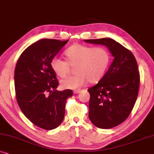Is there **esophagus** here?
<instances>
[{"mask_svg":"<svg viewBox=\"0 0 154 154\" xmlns=\"http://www.w3.org/2000/svg\"><path fill=\"white\" fill-rule=\"evenodd\" d=\"M81 92V90H74V91H73V93H74V94H79Z\"/></svg>","mask_w":154,"mask_h":154,"instance_id":"esophagus-1","label":"esophagus"}]
</instances>
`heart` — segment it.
Returning a JSON list of instances; mask_svg holds the SVG:
<instances>
[{"label": "heart", "mask_w": 154, "mask_h": 154, "mask_svg": "<svg viewBox=\"0 0 154 154\" xmlns=\"http://www.w3.org/2000/svg\"><path fill=\"white\" fill-rule=\"evenodd\" d=\"M67 61L54 57L50 66L55 74L64 78L69 74L71 66L75 65L76 75L67 77L61 81L65 89H76L83 87L89 81L95 83L102 79L106 73L111 60V55L106 48L75 44L65 51Z\"/></svg>", "instance_id": "obj_1"}]
</instances>
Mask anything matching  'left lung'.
Wrapping results in <instances>:
<instances>
[{
    "label": "left lung",
    "mask_w": 154,
    "mask_h": 154,
    "mask_svg": "<svg viewBox=\"0 0 154 154\" xmlns=\"http://www.w3.org/2000/svg\"><path fill=\"white\" fill-rule=\"evenodd\" d=\"M108 48L113 61L106 73L89 88V119L96 127L109 129L129 116L137 98L140 72L133 54L112 38L85 40Z\"/></svg>",
    "instance_id": "obj_1"
}]
</instances>
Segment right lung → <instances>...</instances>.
Here are the masks:
<instances>
[{"instance_id":"add662e5","label":"right lung","mask_w":154,"mask_h":154,"mask_svg":"<svg viewBox=\"0 0 154 154\" xmlns=\"http://www.w3.org/2000/svg\"><path fill=\"white\" fill-rule=\"evenodd\" d=\"M69 40L41 39L21 54L14 70V87L18 105L25 116L38 127L52 130L62 123L66 100L71 90L58 91L52 59Z\"/></svg>"}]
</instances>
